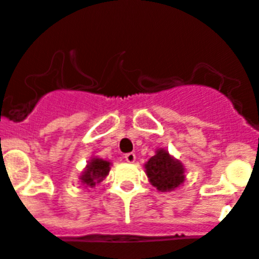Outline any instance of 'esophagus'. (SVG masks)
Listing matches in <instances>:
<instances>
[{"mask_svg":"<svg viewBox=\"0 0 259 259\" xmlns=\"http://www.w3.org/2000/svg\"><path fill=\"white\" fill-rule=\"evenodd\" d=\"M124 159L128 163H134V162L136 161V154H135V153H127V154L124 155Z\"/></svg>","mask_w":259,"mask_h":259,"instance_id":"34e87169","label":"esophagus"}]
</instances>
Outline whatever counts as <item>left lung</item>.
Wrapping results in <instances>:
<instances>
[{"mask_svg": "<svg viewBox=\"0 0 259 259\" xmlns=\"http://www.w3.org/2000/svg\"><path fill=\"white\" fill-rule=\"evenodd\" d=\"M145 172L153 187L161 192L178 188L185 180L184 166L164 149H158L145 163Z\"/></svg>", "mask_w": 259, "mask_h": 259, "instance_id": "obj_1", "label": "left lung"}]
</instances>
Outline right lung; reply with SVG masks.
Listing matches in <instances>:
<instances>
[{
	"label": "right lung",
	"mask_w": 259,
	"mask_h": 259,
	"mask_svg": "<svg viewBox=\"0 0 259 259\" xmlns=\"http://www.w3.org/2000/svg\"><path fill=\"white\" fill-rule=\"evenodd\" d=\"M110 164L111 163L109 161H105L101 158H92L87 164L85 170L80 175L81 184L85 185V188L96 187L98 183H101L109 175Z\"/></svg>",
	"instance_id": "right-lung-1"
}]
</instances>
